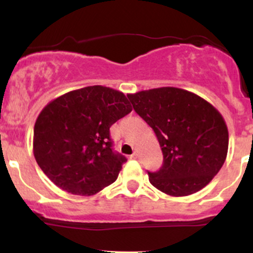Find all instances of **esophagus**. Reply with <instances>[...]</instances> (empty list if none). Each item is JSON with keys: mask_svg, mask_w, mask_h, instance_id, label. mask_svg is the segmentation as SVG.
Masks as SVG:
<instances>
[{"mask_svg": "<svg viewBox=\"0 0 253 253\" xmlns=\"http://www.w3.org/2000/svg\"><path fill=\"white\" fill-rule=\"evenodd\" d=\"M130 157H132L133 159H138L139 158V152H133V155Z\"/></svg>", "mask_w": 253, "mask_h": 253, "instance_id": "obj_1", "label": "esophagus"}]
</instances>
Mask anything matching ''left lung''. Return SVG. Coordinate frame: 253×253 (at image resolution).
<instances>
[{
  "label": "left lung",
  "instance_id": "obj_1",
  "mask_svg": "<svg viewBox=\"0 0 253 253\" xmlns=\"http://www.w3.org/2000/svg\"><path fill=\"white\" fill-rule=\"evenodd\" d=\"M135 113L155 130L163 165L150 183L171 196L201 190L219 172L228 150L225 120L196 94L164 86L128 94Z\"/></svg>",
  "mask_w": 253,
  "mask_h": 253
}]
</instances>
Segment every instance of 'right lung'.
I'll use <instances>...</instances> for the list:
<instances>
[{
  "label": "right lung",
  "instance_id": "right-lung-1",
  "mask_svg": "<svg viewBox=\"0 0 253 253\" xmlns=\"http://www.w3.org/2000/svg\"><path fill=\"white\" fill-rule=\"evenodd\" d=\"M132 112L121 91L85 86L51 101L34 125L38 165L57 187L90 196L117 181L126 157L113 151L109 128Z\"/></svg>",
  "mask_w": 253,
  "mask_h": 253
}]
</instances>
